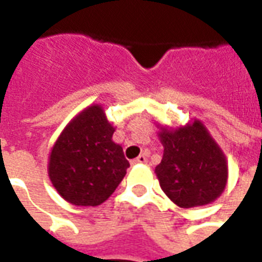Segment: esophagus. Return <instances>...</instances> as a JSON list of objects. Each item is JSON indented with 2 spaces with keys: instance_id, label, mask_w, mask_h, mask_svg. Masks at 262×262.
Segmentation results:
<instances>
[{
  "instance_id": "1",
  "label": "esophagus",
  "mask_w": 262,
  "mask_h": 262,
  "mask_svg": "<svg viewBox=\"0 0 262 262\" xmlns=\"http://www.w3.org/2000/svg\"><path fill=\"white\" fill-rule=\"evenodd\" d=\"M144 163H147V159H146V156L144 154H140L137 159H135L132 161V164H144Z\"/></svg>"
}]
</instances>
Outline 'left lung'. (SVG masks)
Segmentation results:
<instances>
[{
  "label": "left lung",
  "mask_w": 262,
  "mask_h": 262,
  "mask_svg": "<svg viewBox=\"0 0 262 262\" xmlns=\"http://www.w3.org/2000/svg\"><path fill=\"white\" fill-rule=\"evenodd\" d=\"M157 127L164 154L154 172L165 195L184 209L214 202L227 185L229 167L208 127L196 118L184 126Z\"/></svg>",
  "instance_id": "8db88e82"
}]
</instances>
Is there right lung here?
Segmentation results:
<instances>
[{
    "label": "right lung",
    "instance_id": "add662e5",
    "mask_svg": "<svg viewBox=\"0 0 262 262\" xmlns=\"http://www.w3.org/2000/svg\"><path fill=\"white\" fill-rule=\"evenodd\" d=\"M115 127L101 103H92L66 125L49 154L48 174L64 201L98 206L126 176L129 161L112 140Z\"/></svg>",
    "mask_w": 262,
    "mask_h": 262
}]
</instances>
